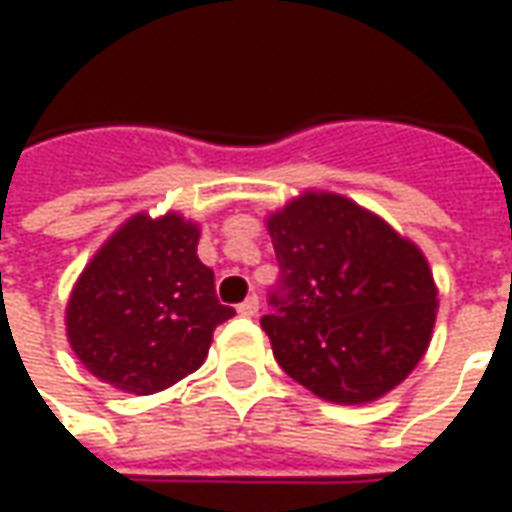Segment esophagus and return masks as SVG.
I'll use <instances>...</instances> for the list:
<instances>
[{"label":"esophagus","mask_w":512,"mask_h":512,"mask_svg":"<svg viewBox=\"0 0 512 512\" xmlns=\"http://www.w3.org/2000/svg\"><path fill=\"white\" fill-rule=\"evenodd\" d=\"M257 310H260V301H257V296H249V299L238 304V315H241V318H255Z\"/></svg>","instance_id":"1"}]
</instances>
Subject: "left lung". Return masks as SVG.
Returning <instances> with one entry per match:
<instances>
[{
    "label": "left lung",
    "mask_w": 512,
    "mask_h": 512,
    "mask_svg": "<svg viewBox=\"0 0 512 512\" xmlns=\"http://www.w3.org/2000/svg\"><path fill=\"white\" fill-rule=\"evenodd\" d=\"M279 279L260 318L282 370L332 403H367L417 367L436 323L428 260L376 213L307 191L268 216Z\"/></svg>",
    "instance_id": "1"
}]
</instances>
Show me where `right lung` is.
<instances>
[{"label": "right lung", "instance_id": "right-lung-1", "mask_svg": "<svg viewBox=\"0 0 512 512\" xmlns=\"http://www.w3.org/2000/svg\"><path fill=\"white\" fill-rule=\"evenodd\" d=\"M200 227L178 213L131 216L84 268L65 310L71 348L95 378L153 395L205 362L233 318L197 257Z\"/></svg>", "mask_w": 512, "mask_h": 512}]
</instances>
